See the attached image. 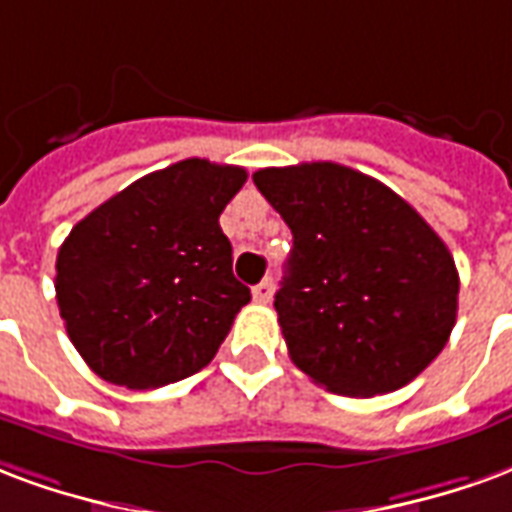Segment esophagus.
I'll return each mask as SVG.
<instances>
[{
    "mask_svg": "<svg viewBox=\"0 0 512 512\" xmlns=\"http://www.w3.org/2000/svg\"><path fill=\"white\" fill-rule=\"evenodd\" d=\"M272 292H275V286H272L270 278H264V281H261L259 286H253V300L264 305V302L272 300Z\"/></svg>",
    "mask_w": 512,
    "mask_h": 512,
    "instance_id": "34e87169",
    "label": "esophagus"
}]
</instances>
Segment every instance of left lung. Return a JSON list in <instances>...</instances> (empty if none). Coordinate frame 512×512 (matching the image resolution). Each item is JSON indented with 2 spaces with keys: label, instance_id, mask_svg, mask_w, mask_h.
Returning <instances> with one entry per match:
<instances>
[{
  "label": "left lung",
  "instance_id": "1",
  "mask_svg": "<svg viewBox=\"0 0 512 512\" xmlns=\"http://www.w3.org/2000/svg\"><path fill=\"white\" fill-rule=\"evenodd\" d=\"M292 229L275 311L292 363L338 395L393 393L445 349L458 270L442 237L379 179L341 163L253 174Z\"/></svg>",
  "mask_w": 512,
  "mask_h": 512
}]
</instances>
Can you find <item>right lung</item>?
<instances>
[{"label":"right lung","instance_id":"obj_1","mask_svg":"<svg viewBox=\"0 0 512 512\" xmlns=\"http://www.w3.org/2000/svg\"><path fill=\"white\" fill-rule=\"evenodd\" d=\"M245 169L188 158L78 220L57 253V302L84 363L149 390L210 363L251 289L231 272L220 212Z\"/></svg>","mask_w":512,"mask_h":512}]
</instances>
